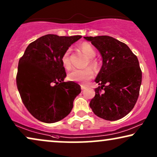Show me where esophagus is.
<instances>
[{"label": "esophagus", "mask_w": 157, "mask_h": 157, "mask_svg": "<svg viewBox=\"0 0 157 157\" xmlns=\"http://www.w3.org/2000/svg\"><path fill=\"white\" fill-rule=\"evenodd\" d=\"M86 87H87L86 85H81V89H82V90L86 89Z\"/></svg>", "instance_id": "1"}]
</instances>
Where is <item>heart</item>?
<instances>
[{"label": "heart", "mask_w": 157, "mask_h": 157, "mask_svg": "<svg viewBox=\"0 0 157 157\" xmlns=\"http://www.w3.org/2000/svg\"><path fill=\"white\" fill-rule=\"evenodd\" d=\"M80 49L82 50L83 53L87 56V57L90 58L89 64L93 69H97L98 64L97 62L93 59L95 57V51L94 49L90 44L87 42L82 43L80 46ZM70 49H69L64 52L62 55L61 61L62 65L64 66V68L69 69L71 66L70 60ZM93 77V71L92 70L90 67H86L82 70H78V69H75L72 72H70L68 74L67 78L69 80L74 81V82H85L87 80H90Z\"/></svg>", "instance_id": "b5f03b06"}]
</instances>
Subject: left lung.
<instances>
[{
    "label": "left lung",
    "instance_id": "8db88e82",
    "mask_svg": "<svg viewBox=\"0 0 157 157\" xmlns=\"http://www.w3.org/2000/svg\"><path fill=\"white\" fill-rule=\"evenodd\" d=\"M99 51L103 64L95 82V95L90 107L107 121L126 116L134 107L139 95L142 72L137 57L126 44L108 36H85Z\"/></svg>",
    "mask_w": 157,
    "mask_h": 157
}]
</instances>
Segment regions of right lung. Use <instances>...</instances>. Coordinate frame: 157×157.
I'll return each instance as SVG.
<instances>
[{"instance_id": "obj_1", "label": "right lung", "mask_w": 157, "mask_h": 157, "mask_svg": "<svg viewBox=\"0 0 157 157\" xmlns=\"http://www.w3.org/2000/svg\"><path fill=\"white\" fill-rule=\"evenodd\" d=\"M81 36L47 34L31 43L19 59L16 84L29 113L47 124L57 122L70 114L80 86L64 82L67 75L61 59Z\"/></svg>"}]
</instances>
